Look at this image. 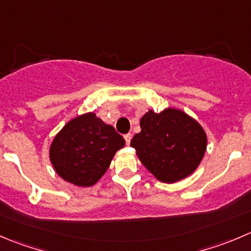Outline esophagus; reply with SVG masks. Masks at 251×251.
<instances>
[{
	"instance_id": "34e87169",
	"label": "esophagus",
	"mask_w": 251,
	"mask_h": 251,
	"mask_svg": "<svg viewBox=\"0 0 251 251\" xmlns=\"http://www.w3.org/2000/svg\"><path fill=\"white\" fill-rule=\"evenodd\" d=\"M124 138H125V141H126V145H130V142H131V138H132V135H131V133H126L125 136H124Z\"/></svg>"
}]
</instances>
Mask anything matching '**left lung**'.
Here are the masks:
<instances>
[{
  "mask_svg": "<svg viewBox=\"0 0 251 251\" xmlns=\"http://www.w3.org/2000/svg\"><path fill=\"white\" fill-rule=\"evenodd\" d=\"M131 140L138 159L159 181L176 182L193 174L207 148L202 126L180 109L148 110Z\"/></svg>",
  "mask_w": 251,
  "mask_h": 251,
  "instance_id": "1",
  "label": "left lung"
}]
</instances>
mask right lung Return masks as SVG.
<instances>
[{"instance_id":"add662e5","label":"right lung","mask_w":251,"mask_h":251,"mask_svg":"<svg viewBox=\"0 0 251 251\" xmlns=\"http://www.w3.org/2000/svg\"><path fill=\"white\" fill-rule=\"evenodd\" d=\"M124 146L123 136L91 111L71 119L56 133L49 158L65 181L89 187L105 174L115 153Z\"/></svg>"}]
</instances>
